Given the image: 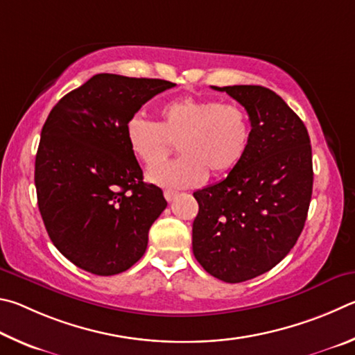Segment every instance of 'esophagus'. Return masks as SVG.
I'll list each match as a JSON object with an SVG mask.
<instances>
[{"label":"esophagus","mask_w":355,"mask_h":355,"mask_svg":"<svg viewBox=\"0 0 355 355\" xmlns=\"http://www.w3.org/2000/svg\"><path fill=\"white\" fill-rule=\"evenodd\" d=\"M164 196H165V200H166L168 202H171V201L174 200V198L178 196V193H176V191H173V190H165V191H164Z\"/></svg>","instance_id":"1"}]
</instances>
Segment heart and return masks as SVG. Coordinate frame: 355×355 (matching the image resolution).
Returning a JSON list of instances; mask_svg holds the SVG:
<instances>
[{"label": "heart", "mask_w": 355, "mask_h": 355, "mask_svg": "<svg viewBox=\"0 0 355 355\" xmlns=\"http://www.w3.org/2000/svg\"><path fill=\"white\" fill-rule=\"evenodd\" d=\"M130 151L143 165L153 166L176 144L182 157L151 168L148 179L164 187H195L207 174L225 176L239 166L250 146L251 124L246 112L215 99L181 96L159 110V121L134 116L128 121Z\"/></svg>", "instance_id": "heart-1"}]
</instances>
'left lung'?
Returning <instances> with one entry per match:
<instances>
[{"label": "left lung", "instance_id": "1", "mask_svg": "<svg viewBox=\"0 0 355 355\" xmlns=\"http://www.w3.org/2000/svg\"><path fill=\"white\" fill-rule=\"evenodd\" d=\"M246 109L250 146L218 184L193 193V254L209 275L250 281L287 256L307 218L313 187L312 146L301 118L262 85L212 87Z\"/></svg>", "mask_w": 355, "mask_h": 355}]
</instances>
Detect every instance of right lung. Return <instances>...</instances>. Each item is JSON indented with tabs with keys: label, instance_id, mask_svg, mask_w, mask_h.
<instances>
[{
	"label": "right lung",
	"instance_id": "right-lung-1",
	"mask_svg": "<svg viewBox=\"0 0 355 355\" xmlns=\"http://www.w3.org/2000/svg\"><path fill=\"white\" fill-rule=\"evenodd\" d=\"M164 79L95 74L49 112L35 155L39 210L54 246L96 276L129 270L145 254L148 232L166 207L143 182L126 126Z\"/></svg>",
	"mask_w": 355,
	"mask_h": 355
}]
</instances>
